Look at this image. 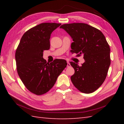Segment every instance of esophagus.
Listing matches in <instances>:
<instances>
[{"mask_svg":"<svg viewBox=\"0 0 124 124\" xmlns=\"http://www.w3.org/2000/svg\"><path fill=\"white\" fill-rule=\"evenodd\" d=\"M71 67L70 63L69 61H67V67Z\"/></svg>","mask_w":124,"mask_h":124,"instance_id":"esophagus-1","label":"esophagus"}]
</instances>
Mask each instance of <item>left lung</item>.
Instances as JSON below:
<instances>
[{"label": "left lung", "instance_id": "obj_1", "mask_svg": "<svg viewBox=\"0 0 124 124\" xmlns=\"http://www.w3.org/2000/svg\"><path fill=\"white\" fill-rule=\"evenodd\" d=\"M71 37V52L84 55L85 62L81 66L70 62L75 69L71 77L72 84L84 93H93L106 79L111 63L110 48L101 31L86 23H73L60 27Z\"/></svg>", "mask_w": 124, "mask_h": 124}]
</instances>
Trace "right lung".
I'll use <instances>...</instances> for the list:
<instances>
[{"instance_id":"1","label":"right lung","mask_w":124,"mask_h":124,"mask_svg":"<svg viewBox=\"0 0 124 124\" xmlns=\"http://www.w3.org/2000/svg\"><path fill=\"white\" fill-rule=\"evenodd\" d=\"M61 23H43L26 31L15 52L16 69L25 87L37 95L46 93L56 82L67 63L55 59L48 63L43 57V52L50 48L52 32Z\"/></svg>"}]
</instances>
